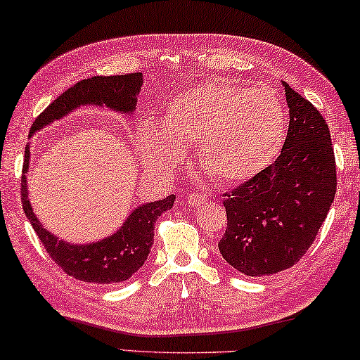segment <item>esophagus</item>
<instances>
[{"instance_id": "esophagus-1", "label": "esophagus", "mask_w": 360, "mask_h": 360, "mask_svg": "<svg viewBox=\"0 0 360 360\" xmlns=\"http://www.w3.org/2000/svg\"><path fill=\"white\" fill-rule=\"evenodd\" d=\"M186 200H188V204H190L191 207H198V205H200L202 202H205L207 196H204V194L191 193V194H188V196H186Z\"/></svg>"}]
</instances>
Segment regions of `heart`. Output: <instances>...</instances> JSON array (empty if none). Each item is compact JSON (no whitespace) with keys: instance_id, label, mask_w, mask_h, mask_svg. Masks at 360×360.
I'll return each instance as SVG.
<instances>
[{"instance_id":"heart-1","label":"heart","mask_w":360,"mask_h":360,"mask_svg":"<svg viewBox=\"0 0 360 360\" xmlns=\"http://www.w3.org/2000/svg\"><path fill=\"white\" fill-rule=\"evenodd\" d=\"M286 113L275 93L212 80L170 101L161 128L139 123L136 147L143 166L167 176L196 143V160L221 185H240L262 172L285 143Z\"/></svg>"}]
</instances>
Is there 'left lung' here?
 Segmentation results:
<instances>
[{"label":"left lung","mask_w":360,"mask_h":360,"mask_svg":"<svg viewBox=\"0 0 360 360\" xmlns=\"http://www.w3.org/2000/svg\"><path fill=\"white\" fill-rule=\"evenodd\" d=\"M289 128L281 153L223 196L228 228L218 243L229 266L269 276L297 264L318 236L337 191L335 155L326 120L283 82Z\"/></svg>","instance_id":"obj_1"}]
</instances>
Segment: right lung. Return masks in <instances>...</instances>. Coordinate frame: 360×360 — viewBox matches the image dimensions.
<instances>
[{
  "label": "right lung",
  "instance_id": "add662e5",
  "mask_svg": "<svg viewBox=\"0 0 360 360\" xmlns=\"http://www.w3.org/2000/svg\"><path fill=\"white\" fill-rule=\"evenodd\" d=\"M142 72L123 75H94L91 79L80 80L56 98L39 117L34 120L30 136L60 120L80 105H107L112 110L131 113L136 110L137 94L142 86ZM30 143L25 147V161L22 174V204L23 212L36 231L50 257L58 264L65 274L75 280L98 285H113L131 278L147 261L153 245L155 223L162 212L170 210L175 196L164 198L155 202L139 205L126 218L122 228L115 234L103 240L79 245L58 240L50 234L31 209L28 199L27 172L30 167Z\"/></svg>",
  "mask_w": 360,
  "mask_h": 360
}]
</instances>
